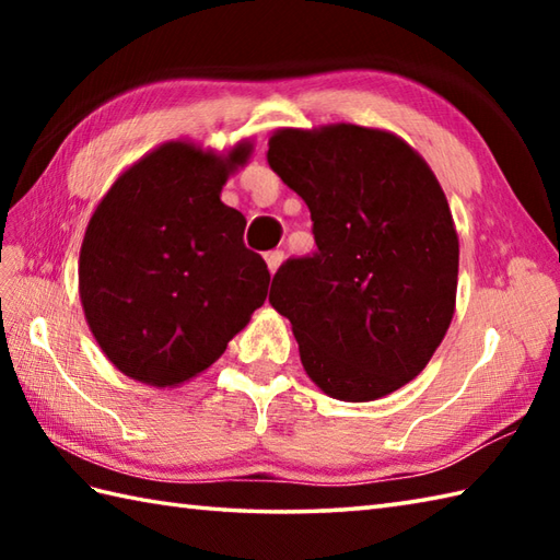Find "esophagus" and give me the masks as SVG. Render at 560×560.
<instances>
[{
  "instance_id": "1",
  "label": "esophagus",
  "mask_w": 560,
  "mask_h": 560,
  "mask_svg": "<svg viewBox=\"0 0 560 560\" xmlns=\"http://www.w3.org/2000/svg\"><path fill=\"white\" fill-rule=\"evenodd\" d=\"M265 261H267V269H269V273H273L279 269V265L283 261V253L281 249H271V253H267L265 255Z\"/></svg>"
}]
</instances>
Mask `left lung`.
Listing matches in <instances>:
<instances>
[{
    "label": "left lung",
    "mask_w": 560,
    "mask_h": 560,
    "mask_svg": "<svg viewBox=\"0 0 560 560\" xmlns=\"http://www.w3.org/2000/svg\"><path fill=\"white\" fill-rule=\"evenodd\" d=\"M271 171L311 209L317 253L273 273L307 377L373 401L419 375L455 315L459 237L428 163L385 129L281 127Z\"/></svg>",
    "instance_id": "8db88e82"
}]
</instances>
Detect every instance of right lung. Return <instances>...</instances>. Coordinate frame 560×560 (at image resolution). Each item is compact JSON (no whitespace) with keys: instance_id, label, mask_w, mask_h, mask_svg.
<instances>
[{"instance_id":"add662e5","label":"right lung","mask_w":560,"mask_h":560,"mask_svg":"<svg viewBox=\"0 0 560 560\" xmlns=\"http://www.w3.org/2000/svg\"><path fill=\"white\" fill-rule=\"evenodd\" d=\"M253 156L165 141L117 177L86 225L79 295L91 335L127 377L177 387L219 359L265 303L269 269L243 245L221 189Z\"/></svg>"}]
</instances>
